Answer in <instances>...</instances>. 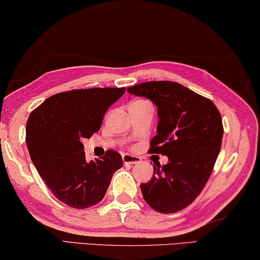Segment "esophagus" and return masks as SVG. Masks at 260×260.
Wrapping results in <instances>:
<instances>
[{
    "label": "esophagus",
    "instance_id": "esophagus-1",
    "mask_svg": "<svg viewBox=\"0 0 260 260\" xmlns=\"http://www.w3.org/2000/svg\"><path fill=\"white\" fill-rule=\"evenodd\" d=\"M122 159H123V162L125 165H136V164H139L142 159L139 158V156H135V155H131V154H123L122 155Z\"/></svg>",
    "mask_w": 260,
    "mask_h": 260
}]
</instances>
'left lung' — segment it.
I'll return each instance as SVG.
<instances>
[{"label":"left lung","mask_w":260,"mask_h":260,"mask_svg":"<svg viewBox=\"0 0 260 260\" xmlns=\"http://www.w3.org/2000/svg\"><path fill=\"white\" fill-rule=\"evenodd\" d=\"M158 107L156 136L150 153L168 156L155 165L151 181L140 184L145 202L160 213H175L202 192L218 158L223 136L222 118L210 99L167 80L127 88Z\"/></svg>","instance_id":"1"}]
</instances>
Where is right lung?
<instances>
[{
	"label": "right lung",
	"mask_w": 260,
	"mask_h": 260,
	"mask_svg": "<svg viewBox=\"0 0 260 260\" xmlns=\"http://www.w3.org/2000/svg\"><path fill=\"white\" fill-rule=\"evenodd\" d=\"M125 87L72 90L49 96L33 110L26 123V145L32 162L58 201L87 208L105 197L123 160L106 152L100 159H85L82 140L99 131L110 105Z\"/></svg>",
	"instance_id": "add662e5"
}]
</instances>
